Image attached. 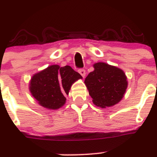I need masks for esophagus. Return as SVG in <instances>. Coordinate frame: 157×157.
Returning a JSON list of instances; mask_svg holds the SVG:
<instances>
[{
	"label": "esophagus",
	"instance_id": "obj_1",
	"mask_svg": "<svg viewBox=\"0 0 157 157\" xmlns=\"http://www.w3.org/2000/svg\"><path fill=\"white\" fill-rule=\"evenodd\" d=\"M78 72H79V74L81 75L83 78H85L86 74V71L84 70V69H80V70L78 71Z\"/></svg>",
	"mask_w": 157,
	"mask_h": 157
}]
</instances>
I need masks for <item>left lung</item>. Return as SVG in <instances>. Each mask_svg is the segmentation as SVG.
<instances>
[{"label": "left lung", "instance_id": "8db88e82", "mask_svg": "<svg viewBox=\"0 0 157 157\" xmlns=\"http://www.w3.org/2000/svg\"><path fill=\"white\" fill-rule=\"evenodd\" d=\"M94 71L85 79V85L93 103L101 108L114 106L123 99L128 86L122 69L104 62L94 63Z\"/></svg>", "mask_w": 157, "mask_h": 157}]
</instances>
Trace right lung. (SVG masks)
Wrapping results in <instances>:
<instances>
[{
	"label": "right lung",
	"mask_w": 157,
	"mask_h": 157,
	"mask_svg": "<svg viewBox=\"0 0 157 157\" xmlns=\"http://www.w3.org/2000/svg\"><path fill=\"white\" fill-rule=\"evenodd\" d=\"M82 78L68 65H51L32 76L29 90L41 106L56 110L65 105V95H68L72 84Z\"/></svg>",
	"instance_id": "obj_1"
}]
</instances>
